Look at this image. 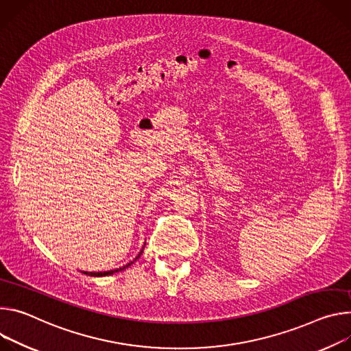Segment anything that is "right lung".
I'll return each mask as SVG.
<instances>
[{
	"label": "right lung",
	"instance_id": "add662e5",
	"mask_svg": "<svg viewBox=\"0 0 351 351\" xmlns=\"http://www.w3.org/2000/svg\"><path fill=\"white\" fill-rule=\"evenodd\" d=\"M146 245V244H145ZM145 245L142 247V250H141V252L138 254V256L132 261V262H130V263H127V265H124L123 267H117V269H112V270H107V271H84L85 275H89V276H95V278H101V276H108V275H112V274H115V271H121V270H124V269H127V267H130L136 259H139V256L142 255V252H143V248H145Z\"/></svg>",
	"mask_w": 351,
	"mask_h": 351
}]
</instances>
